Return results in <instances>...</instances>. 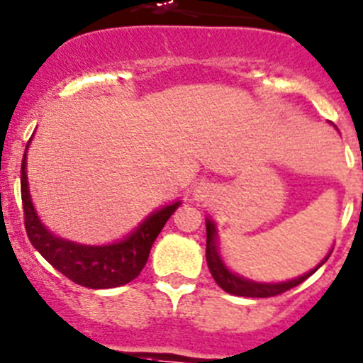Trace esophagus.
Returning <instances> with one entry per match:
<instances>
[{
    "instance_id": "1",
    "label": "esophagus",
    "mask_w": 363,
    "mask_h": 363,
    "mask_svg": "<svg viewBox=\"0 0 363 363\" xmlns=\"http://www.w3.org/2000/svg\"><path fill=\"white\" fill-rule=\"evenodd\" d=\"M212 196H214V191H212V187L208 184H199L198 187H196V192H194L196 201H208Z\"/></svg>"
}]
</instances>
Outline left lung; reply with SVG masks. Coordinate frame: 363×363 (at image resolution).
<instances>
[{
    "mask_svg": "<svg viewBox=\"0 0 363 363\" xmlns=\"http://www.w3.org/2000/svg\"><path fill=\"white\" fill-rule=\"evenodd\" d=\"M207 264L208 270H211L212 277L214 281L218 282V286L221 290H225L227 294L230 295H239V297H257V298H264V297H274V295L284 294V291L291 290L295 286H298L301 282H304L306 279L313 275L315 272L328 261V257L331 255V250L329 254L315 266L313 270L306 272L304 275L301 277L290 279V281H282V282H257L252 281V279L242 277V275L235 274L225 264L223 257L219 255L218 250V227H216V223L212 221L211 218H207Z\"/></svg>",
    "mask_w": 363,
    "mask_h": 363,
    "instance_id": "left-lung-1",
    "label": "left lung"
}]
</instances>
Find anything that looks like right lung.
<instances>
[{"instance_id": "add662e5", "label": "right lung", "mask_w": 363, "mask_h": 363, "mask_svg": "<svg viewBox=\"0 0 363 363\" xmlns=\"http://www.w3.org/2000/svg\"><path fill=\"white\" fill-rule=\"evenodd\" d=\"M32 138L26 144V151ZM26 151L21 164V199L25 212V228L35 250L62 275L91 290H106L131 282L145 266L152 242L158 238L182 199L156 208L125 238L108 245H82L59 238L43 225L28 189L26 178Z\"/></svg>"}]
</instances>
